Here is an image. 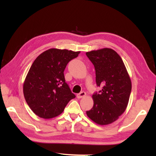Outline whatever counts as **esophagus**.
Wrapping results in <instances>:
<instances>
[{"mask_svg":"<svg viewBox=\"0 0 156 156\" xmlns=\"http://www.w3.org/2000/svg\"><path fill=\"white\" fill-rule=\"evenodd\" d=\"M86 95H87V94H86L85 92H81L80 93H79L77 94V98H84L86 97Z\"/></svg>","mask_w":156,"mask_h":156,"instance_id":"34e87169","label":"esophagus"}]
</instances>
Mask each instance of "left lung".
I'll return each instance as SVG.
<instances>
[{
  "label": "left lung",
  "instance_id": "1",
  "mask_svg": "<svg viewBox=\"0 0 156 156\" xmlns=\"http://www.w3.org/2000/svg\"><path fill=\"white\" fill-rule=\"evenodd\" d=\"M93 64L96 82L102 90L92 95L93 107L87 111L92 121L107 125L117 121L125 111L131 91V81L121 58L111 48L86 53Z\"/></svg>",
  "mask_w": 156,
  "mask_h": 156
}]
</instances>
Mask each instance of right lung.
Instances as JSON below:
<instances>
[{
  "label": "right lung",
  "mask_w": 156,
  "mask_h": 156,
  "mask_svg": "<svg viewBox=\"0 0 156 156\" xmlns=\"http://www.w3.org/2000/svg\"><path fill=\"white\" fill-rule=\"evenodd\" d=\"M80 51L51 48L35 59L23 83V94L32 111L48 119L57 117L75 95L65 82L68 63Z\"/></svg>",
  "instance_id": "right-lung-1"
}]
</instances>
